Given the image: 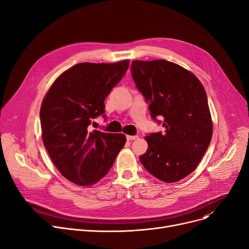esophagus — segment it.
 Returning a JSON list of instances; mask_svg holds the SVG:
<instances>
[{
  "mask_svg": "<svg viewBox=\"0 0 249 249\" xmlns=\"http://www.w3.org/2000/svg\"><path fill=\"white\" fill-rule=\"evenodd\" d=\"M138 136H132V135H127V140H135Z\"/></svg>",
  "mask_w": 249,
  "mask_h": 249,
  "instance_id": "obj_1",
  "label": "esophagus"
}]
</instances>
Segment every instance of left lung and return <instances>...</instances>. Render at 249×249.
<instances>
[{
    "mask_svg": "<svg viewBox=\"0 0 249 249\" xmlns=\"http://www.w3.org/2000/svg\"><path fill=\"white\" fill-rule=\"evenodd\" d=\"M131 71L152 118L161 116L164 127L145 136L148 148L139 160L156 178L178 181L195 171L212 139L206 90L192 71L164 59L133 60Z\"/></svg>",
    "mask_w": 249,
    "mask_h": 249,
    "instance_id": "8db88e82",
    "label": "left lung"
}]
</instances>
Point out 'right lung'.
I'll use <instances>...</instances> for the list:
<instances>
[{"mask_svg":"<svg viewBox=\"0 0 249 249\" xmlns=\"http://www.w3.org/2000/svg\"><path fill=\"white\" fill-rule=\"evenodd\" d=\"M129 62L77 63L56 78L42 100L43 144L59 173L77 186H93L106 176L125 145L124 134L90 131L89 125L105 113V99Z\"/></svg>","mask_w":249,"mask_h":249,"instance_id":"1","label":"right lung"}]
</instances>
